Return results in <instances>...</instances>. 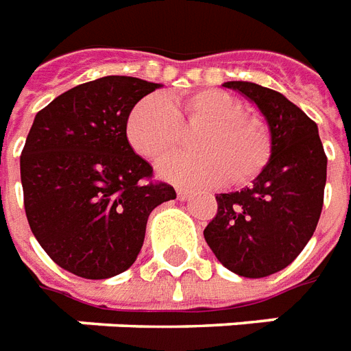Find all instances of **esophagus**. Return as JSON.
<instances>
[{"label": "esophagus", "mask_w": 351, "mask_h": 351, "mask_svg": "<svg viewBox=\"0 0 351 351\" xmlns=\"http://www.w3.org/2000/svg\"><path fill=\"white\" fill-rule=\"evenodd\" d=\"M193 195V191H189V189H178V191H176V197L180 200H189Z\"/></svg>", "instance_id": "esophagus-1"}]
</instances>
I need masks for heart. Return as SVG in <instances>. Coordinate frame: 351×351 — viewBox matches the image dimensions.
<instances>
[{"instance_id":"1","label":"heart","mask_w":351,"mask_h":351,"mask_svg":"<svg viewBox=\"0 0 351 351\" xmlns=\"http://www.w3.org/2000/svg\"><path fill=\"white\" fill-rule=\"evenodd\" d=\"M193 140L197 154L167 158L160 175L178 186L247 184L263 171L271 140L263 125L245 116L243 104L221 90H199L187 97H147L125 123L128 145L158 162L180 143V127H200Z\"/></svg>"}]
</instances>
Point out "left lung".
<instances>
[{
	"label": "left lung",
	"mask_w": 351,
	"mask_h": 351,
	"mask_svg": "<svg viewBox=\"0 0 351 351\" xmlns=\"http://www.w3.org/2000/svg\"><path fill=\"white\" fill-rule=\"evenodd\" d=\"M256 104L271 136V158L250 187L217 195V215L204 239L228 271L265 278L296 259L317 228L324 204L326 158L317 123L280 92L230 80Z\"/></svg>",
	"instance_id": "8db88e82"
}]
</instances>
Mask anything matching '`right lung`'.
<instances>
[{"label":"right lung","mask_w":351,"mask_h":351,"mask_svg":"<svg viewBox=\"0 0 351 351\" xmlns=\"http://www.w3.org/2000/svg\"><path fill=\"white\" fill-rule=\"evenodd\" d=\"M158 88L108 75L64 92L34 117L20 158L27 221L45 254L75 276L127 271L151 211L176 199L169 184H145L151 164L125 134L130 110Z\"/></svg>","instance_id":"right-lung-1"}]
</instances>
